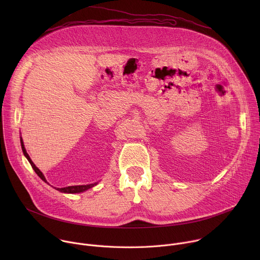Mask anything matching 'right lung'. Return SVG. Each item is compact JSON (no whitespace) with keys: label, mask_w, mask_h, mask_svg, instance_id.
Masks as SVG:
<instances>
[{"label":"right lung","mask_w":260,"mask_h":260,"mask_svg":"<svg viewBox=\"0 0 260 260\" xmlns=\"http://www.w3.org/2000/svg\"><path fill=\"white\" fill-rule=\"evenodd\" d=\"M20 144H21L22 152H23L24 156L26 157V159L28 160V162L30 164L32 170L36 172V174L38 175L45 183L49 184V183L47 182L45 176L43 175V173H42L38 168L36 167V165H35V164L32 162V160L30 159L29 155L27 154V152H26V150H25V148H24V144H23V141H22V138H21V137H20ZM96 184H98V182H94V183H91V184H86V185H75V186H68V187H63V188H56V187H54V188H55L56 190L62 192V193H80V192H84V191L88 190L89 188H92L93 186H95Z\"/></svg>","instance_id":"add662e5"}]
</instances>
